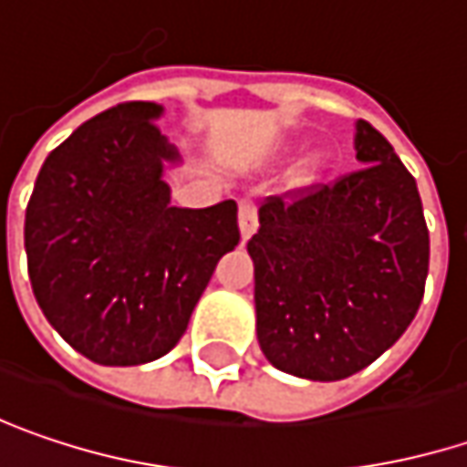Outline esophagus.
I'll use <instances>...</instances> for the list:
<instances>
[{"label":"esophagus","mask_w":467,"mask_h":467,"mask_svg":"<svg viewBox=\"0 0 467 467\" xmlns=\"http://www.w3.org/2000/svg\"><path fill=\"white\" fill-rule=\"evenodd\" d=\"M237 222H240V234H243V240H248L251 234L256 233V227H259V213H256V206H254L251 201H243V203H240Z\"/></svg>","instance_id":"obj_1"}]
</instances>
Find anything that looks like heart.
Returning a JSON list of instances; mask_svg holds the SVG:
<instances>
[{"label": "heart", "mask_w": 467, "mask_h": 467, "mask_svg": "<svg viewBox=\"0 0 467 467\" xmlns=\"http://www.w3.org/2000/svg\"><path fill=\"white\" fill-rule=\"evenodd\" d=\"M325 169H327L325 155H312V158H306V161L298 163V169L293 171V182H296L298 187H306V184H312V182H317V179L322 177Z\"/></svg>", "instance_id": "b5f03b06"}]
</instances>
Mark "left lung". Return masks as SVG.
I'll list each match as a JSON object with an SVG mask.
<instances>
[{"label":"left lung","mask_w":467,"mask_h":467,"mask_svg":"<svg viewBox=\"0 0 467 467\" xmlns=\"http://www.w3.org/2000/svg\"><path fill=\"white\" fill-rule=\"evenodd\" d=\"M359 171L285 203L266 198L254 259L264 357L306 380L365 370L410 327L428 277V227L415 177L368 121Z\"/></svg>","instance_id":"left-lung-1"}]
</instances>
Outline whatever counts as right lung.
I'll use <instances>...</instances> for the list:
<instances>
[{"label": "right lung", "instance_id": "obj_1", "mask_svg": "<svg viewBox=\"0 0 467 467\" xmlns=\"http://www.w3.org/2000/svg\"><path fill=\"white\" fill-rule=\"evenodd\" d=\"M155 102H124L47 155L26 208L36 304L66 341L108 368L169 354L219 259L240 243L237 203L171 206L179 152Z\"/></svg>", "mask_w": 467, "mask_h": 467}]
</instances>
